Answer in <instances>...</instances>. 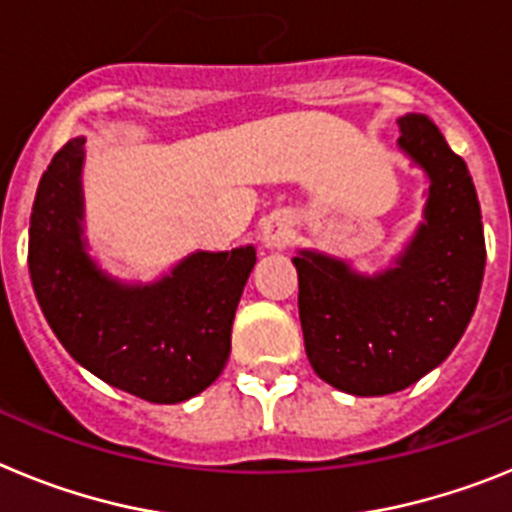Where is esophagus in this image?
<instances>
[{
  "label": "esophagus",
  "mask_w": 512,
  "mask_h": 512,
  "mask_svg": "<svg viewBox=\"0 0 512 512\" xmlns=\"http://www.w3.org/2000/svg\"><path fill=\"white\" fill-rule=\"evenodd\" d=\"M261 243L266 248H284L292 238V225L284 215H269L261 223Z\"/></svg>",
  "instance_id": "34e87169"
}]
</instances>
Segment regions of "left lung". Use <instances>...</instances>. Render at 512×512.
I'll return each instance as SVG.
<instances>
[{
  "mask_svg": "<svg viewBox=\"0 0 512 512\" xmlns=\"http://www.w3.org/2000/svg\"><path fill=\"white\" fill-rule=\"evenodd\" d=\"M397 146L428 176L423 223L379 274L300 248V323L312 369L356 397L400 392L464 336L485 277V233L464 158L425 115L397 120Z\"/></svg>",
  "mask_w": 512,
  "mask_h": 512,
  "instance_id": "1",
  "label": "left lung"
}]
</instances>
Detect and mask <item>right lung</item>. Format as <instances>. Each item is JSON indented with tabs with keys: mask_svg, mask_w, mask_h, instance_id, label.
Returning <instances> with one entry per match:
<instances>
[{
	"mask_svg": "<svg viewBox=\"0 0 512 512\" xmlns=\"http://www.w3.org/2000/svg\"><path fill=\"white\" fill-rule=\"evenodd\" d=\"M84 140L53 156L35 194L27 266L38 305L94 377L156 405L184 402L225 369L256 248L189 253L151 284L107 274L84 235Z\"/></svg>",
	"mask_w": 512,
	"mask_h": 512,
	"instance_id": "right-lung-1",
	"label": "right lung"
}]
</instances>
